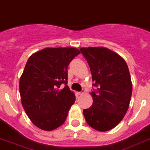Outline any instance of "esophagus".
<instances>
[{
    "mask_svg": "<svg viewBox=\"0 0 150 150\" xmlns=\"http://www.w3.org/2000/svg\"><path fill=\"white\" fill-rule=\"evenodd\" d=\"M84 93H85V90H82V91H81V92H78V94H79V96H81V95H83Z\"/></svg>",
    "mask_w": 150,
    "mask_h": 150,
    "instance_id": "obj_1",
    "label": "esophagus"
}]
</instances>
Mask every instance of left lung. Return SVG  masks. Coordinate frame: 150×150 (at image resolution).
Listing matches in <instances>:
<instances>
[{
    "instance_id": "obj_1",
    "label": "left lung",
    "mask_w": 150,
    "mask_h": 150,
    "mask_svg": "<svg viewBox=\"0 0 150 150\" xmlns=\"http://www.w3.org/2000/svg\"><path fill=\"white\" fill-rule=\"evenodd\" d=\"M92 73L93 103L83 114L87 123L105 132L117 126L129 109L132 86L123 58L105 47H81Z\"/></svg>"
}]
</instances>
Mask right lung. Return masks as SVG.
<instances>
[{"label": "right lung", "instance_id": "right-lung-1", "mask_svg": "<svg viewBox=\"0 0 150 150\" xmlns=\"http://www.w3.org/2000/svg\"><path fill=\"white\" fill-rule=\"evenodd\" d=\"M79 54L75 47H47L29 57L19 89L25 112L41 129H55L66 120L75 101L67 86L68 66Z\"/></svg>", "mask_w": 150, "mask_h": 150}]
</instances>
